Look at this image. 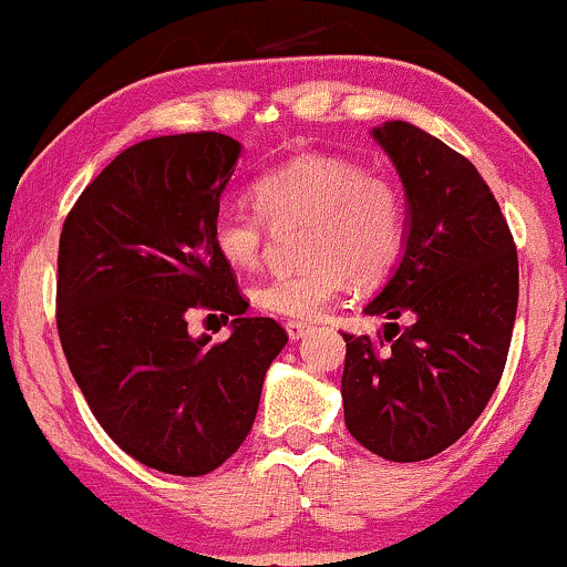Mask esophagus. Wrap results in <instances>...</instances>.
<instances>
[{
	"label": "esophagus",
	"mask_w": 567,
	"mask_h": 567,
	"mask_svg": "<svg viewBox=\"0 0 567 567\" xmlns=\"http://www.w3.org/2000/svg\"><path fill=\"white\" fill-rule=\"evenodd\" d=\"M285 330H288V338L292 340V343H296V340H301V338L309 336L313 327L306 324V322H288V324H285Z\"/></svg>",
	"instance_id": "34e87169"
}]
</instances>
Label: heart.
<instances>
[{
	"instance_id": "heart-1",
	"label": "heart",
	"mask_w": 567,
	"mask_h": 567,
	"mask_svg": "<svg viewBox=\"0 0 567 567\" xmlns=\"http://www.w3.org/2000/svg\"><path fill=\"white\" fill-rule=\"evenodd\" d=\"M258 210L224 200L210 218V243L235 269L261 261L271 227L306 224L301 271L254 285L256 309L313 322L357 282L385 279L406 243V203L385 176L338 155H298L254 187Z\"/></svg>"
}]
</instances>
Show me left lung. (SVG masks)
Returning <instances> with one entry per match:
<instances>
[{"instance_id":"obj_1","label":"left lung","mask_w":567,"mask_h":567,"mask_svg":"<svg viewBox=\"0 0 567 567\" xmlns=\"http://www.w3.org/2000/svg\"><path fill=\"white\" fill-rule=\"evenodd\" d=\"M406 193V250L364 313L391 322L346 336V427L391 462L441 454L499 385L517 313V250L478 168L406 121L372 128ZM399 316L410 319L401 331Z\"/></svg>"}]
</instances>
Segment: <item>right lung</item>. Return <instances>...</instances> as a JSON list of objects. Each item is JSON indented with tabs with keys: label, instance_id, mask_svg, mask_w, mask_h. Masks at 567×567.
Returning a JSON list of instances; mask_svg holds the SVG:
<instances>
[{
	"label": "right lung",
	"instance_id": "obj_1",
	"mask_svg": "<svg viewBox=\"0 0 567 567\" xmlns=\"http://www.w3.org/2000/svg\"><path fill=\"white\" fill-rule=\"evenodd\" d=\"M240 142L218 132L153 136L115 155L60 231L58 332L89 409L142 465L206 475L254 427L269 364L288 332L245 317L210 243ZM193 308L233 319L210 347L186 332Z\"/></svg>",
	"mask_w": 567,
	"mask_h": 567
}]
</instances>
